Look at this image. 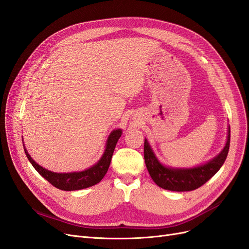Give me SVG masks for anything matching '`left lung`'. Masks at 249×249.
<instances>
[{"instance_id": "1", "label": "left lung", "mask_w": 249, "mask_h": 249, "mask_svg": "<svg viewBox=\"0 0 249 249\" xmlns=\"http://www.w3.org/2000/svg\"><path fill=\"white\" fill-rule=\"evenodd\" d=\"M231 129L229 126L227 143L221 152L212 160L192 168H172L165 166L156 157L147 139H144V160L150 178L165 190L192 191L197 189L221 168L230 149Z\"/></svg>"}]
</instances>
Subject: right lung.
<instances>
[{
    "label": "right lung",
    "instance_id": "1",
    "mask_svg": "<svg viewBox=\"0 0 249 249\" xmlns=\"http://www.w3.org/2000/svg\"><path fill=\"white\" fill-rule=\"evenodd\" d=\"M123 134L122 129H116L112 131L109 135V137L106 142V148L102 156L101 159L97 161L91 167H89L83 171L76 172H53L37 164L31 156L27 152L26 147L25 153L28 158V160L33 165V167L39 175L46 178L53 186L60 190L64 191H73V190H81L85 188L91 187L97 183H100L102 178L106 175L108 168L110 166L111 159L114 152L116 143Z\"/></svg>",
    "mask_w": 249,
    "mask_h": 249
}]
</instances>
